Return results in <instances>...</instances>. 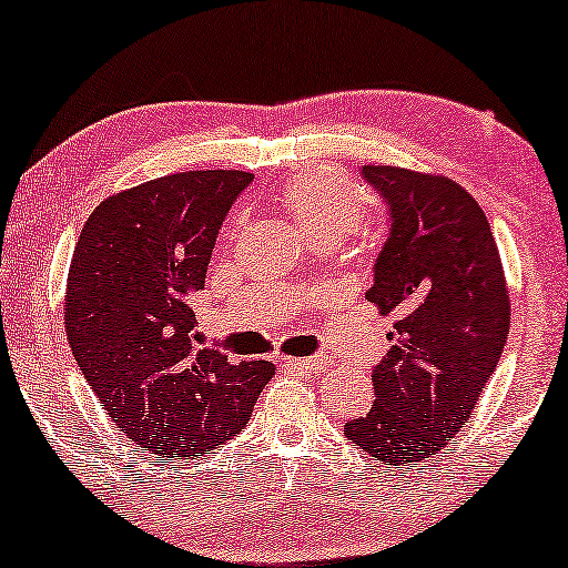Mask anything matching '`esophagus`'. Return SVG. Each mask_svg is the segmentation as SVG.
Wrapping results in <instances>:
<instances>
[{
    "instance_id": "34e87169",
    "label": "esophagus",
    "mask_w": 568,
    "mask_h": 568,
    "mask_svg": "<svg viewBox=\"0 0 568 568\" xmlns=\"http://www.w3.org/2000/svg\"><path fill=\"white\" fill-rule=\"evenodd\" d=\"M286 365L294 371H314V373H325L327 368H333V361L325 355H314V357H286Z\"/></svg>"
}]
</instances>
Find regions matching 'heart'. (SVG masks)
<instances>
[{"label": "heart", "instance_id": "1", "mask_svg": "<svg viewBox=\"0 0 568 568\" xmlns=\"http://www.w3.org/2000/svg\"><path fill=\"white\" fill-rule=\"evenodd\" d=\"M282 203L314 241H343L365 217V197L351 180L333 172L294 174L282 187Z\"/></svg>", "mask_w": 568, "mask_h": 568}]
</instances>
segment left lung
Instances as JSON below:
<instances>
[{
  "label": "left lung",
  "instance_id": "obj_1",
  "mask_svg": "<svg viewBox=\"0 0 568 568\" xmlns=\"http://www.w3.org/2000/svg\"><path fill=\"white\" fill-rule=\"evenodd\" d=\"M361 174L388 211L365 296L396 325L371 375V412L345 436L398 467L447 447L473 414L508 339L510 302L490 223L467 190L388 164Z\"/></svg>",
  "mask_w": 568,
  "mask_h": 568
}]
</instances>
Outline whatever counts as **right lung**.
I'll use <instances>...</instances> for the list:
<instances>
[{
    "mask_svg": "<svg viewBox=\"0 0 568 568\" xmlns=\"http://www.w3.org/2000/svg\"><path fill=\"white\" fill-rule=\"evenodd\" d=\"M251 180L197 170L144 182L103 200L75 243L68 343L119 429L152 455H211L248 424L274 375L272 363H231L195 333V292Z\"/></svg>",
    "mask_w": 568,
    "mask_h": 568,
    "instance_id": "1",
    "label": "right lung"
}]
</instances>
